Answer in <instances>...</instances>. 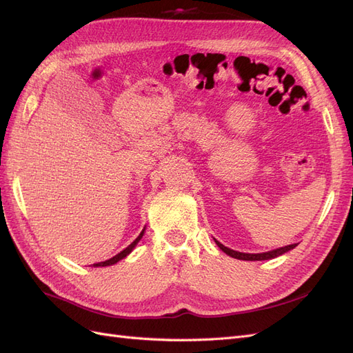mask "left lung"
I'll list each match as a JSON object with an SVG mask.
<instances>
[{
    "label": "left lung",
    "mask_w": 353,
    "mask_h": 353,
    "mask_svg": "<svg viewBox=\"0 0 353 353\" xmlns=\"http://www.w3.org/2000/svg\"><path fill=\"white\" fill-rule=\"evenodd\" d=\"M215 243L218 244V248L223 253H227L228 256H231V258H236V259H240V261H268V259H274V258H276V256H281L285 252L294 249L297 245V244L284 245V248L275 249V250H271V252H265V253H241V252H236V250H231V249L225 248V245L221 244L218 240H215Z\"/></svg>",
    "instance_id": "obj_1"
}]
</instances>
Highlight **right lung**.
I'll use <instances>...</instances> for the list:
<instances>
[{
	"instance_id": "1",
	"label": "right lung",
	"mask_w": 353,
	"mask_h": 353,
	"mask_svg": "<svg viewBox=\"0 0 353 353\" xmlns=\"http://www.w3.org/2000/svg\"><path fill=\"white\" fill-rule=\"evenodd\" d=\"M144 231H145V228L140 232V236H138V237H137V239H135L130 245H128L126 249H123L121 253H117L116 256H113L112 259H108V261H104V262H99V263H94V265H92L94 268H97V266H109V265H114L116 262H119V261H122L123 258H126V256L130 254V253L134 250V248L137 245V243L143 239V236H144Z\"/></svg>"
}]
</instances>
